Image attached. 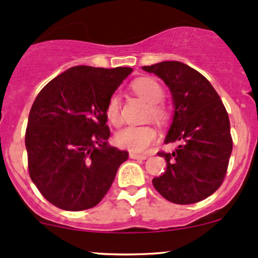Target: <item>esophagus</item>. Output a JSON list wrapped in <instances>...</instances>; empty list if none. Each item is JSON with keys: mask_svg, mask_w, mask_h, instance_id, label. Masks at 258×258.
Instances as JSON below:
<instances>
[{"mask_svg": "<svg viewBox=\"0 0 258 258\" xmlns=\"http://www.w3.org/2000/svg\"><path fill=\"white\" fill-rule=\"evenodd\" d=\"M130 158H131V159H141V160H146V159H147V155L137 154V153L131 152V153H130Z\"/></svg>", "mask_w": 258, "mask_h": 258, "instance_id": "obj_1", "label": "esophagus"}]
</instances>
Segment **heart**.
Segmentation results:
<instances>
[{
    "mask_svg": "<svg viewBox=\"0 0 258 258\" xmlns=\"http://www.w3.org/2000/svg\"><path fill=\"white\" fill-rule=\"evenodd\" d=\"M135 93L151 105L152 116L158 122H164L168 117V112L159 103L164 98L163 88L157 81L152 78H140L132 84ZM106 117L112 124L117 126L121 122L120 100L117 95H112L106 105ZM157 130L152 126H126L115 136V142L118 147L131 152H146L157 141Z\"/></svg>",
    "mask_w": 258,
    "mask_h": 258,
    "instance_id": "heart-1",
    "label": "heart"
}]
</instances>
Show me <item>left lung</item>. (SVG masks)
<instances>
[{"label":"left lung","mask_w":258,"mask_h":258,"mask_svg":"<svg viewBox=\"0 0 258 258\" xmlns=\"http://www.w3.org/2000/svg\"><path fill=\"white\" fill-rule=\"evenodd\" d=\"M143 71L163 79L171 93L174 115L164 142L171 153H158L166 170L153 186L168 201L192 205L219 188L233 151L230 122L219 95L205 76L179 61H163Z\"/></svg>","instance_id":"8db88e82"}]
</instances>
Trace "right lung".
<instances>
[{
	"mask_svg": "<svg viewBox=\"0 0 258 258\" xmlns=\"http://www.w3.org/2000/svg\"><path fill=\"white\" fill-rule=\"evenodd\" d=\"M130 67L75 66L50 81L34 101L25 132L30 179L56 207L97 206L128 153L109 144L106 105Z\"/></svg>",
	"mask_w": 258,
	"mask_h": 258,
	"instance_id": "1",
	"label": "right lung"
}]
</instances>
